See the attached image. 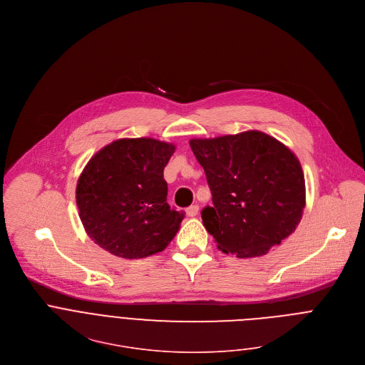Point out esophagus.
<instances>
[{
    "mask_svg": "<svg viewBox=\"0 0 365 365\" xmlns=\"http://www.w3.org/2000/svg\"><path fill=\"white\" fill-rule=\"evenodd\" d=\"M197 212H199V206H197V205H192V206H189V207L186 209V215H187L189 217L196 216Z\"/></svg>",
    "mask_w": 365,
    "mask_h": 365,
    "instance_id": "obj_1",
    "label": "esophagus"
}]
</instances>
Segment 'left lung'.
Returning <instances> with one entry per match:
<instances>
[{
    "label": "left lung",
    "instance_id": "8db88e82",
    "mask_svg": "<svg viewBox=\"0 0 365 365\" xmlns=\"http://www.w3.org/2000/svg\"><path fill=\"white\" fill-rule=\"evenodd\" d=\"M189 145L212 192L213 206L202 210V220L219 251L262 257L295 232L307 193L301 163L288 146L259 130Z\"/></svg>",
    "mask_w": 365,
    "mask_h": 365
}]
</instances>
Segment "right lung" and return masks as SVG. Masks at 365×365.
<instances>
[{
    "label": "right lung",
    "instance_id": "right-lung-1",
    "mask_svg": "<svg viewBox=\"0 0 365 365\" xmlns=\"http://www.w3.org/2000/svg\"><path fill=\"white\" fill-rule=\"evenodd\" d=\"M176 146L153 138H123L101 148L76 187L86 233L108 254L140 259L162 252L185 217L166 202L163 169Z\"/></svg>",
    "mask_w": 365,
    "mask_h": 365
}]
</instances>
